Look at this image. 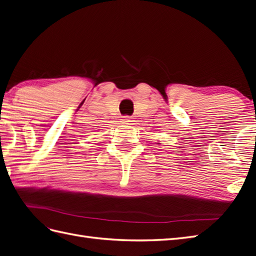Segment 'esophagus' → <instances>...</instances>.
Returning <instances> with one entry per match:
<instances>
[{
	"label": "esophagus",
	"instance_id": "obj_1",
	"mask_svg": "<svg viewBox=\"0 0 256 256\" xmlns=\"http://www.w3.org/2000/svg\"><path fill=\"white\" fill-rule=\"evenodd\" d=\"M122 121H123V123L124 124H130L133 122V120L130 118H128V116H124L123 118H122Z\"/></svg>",
	"mask_w": 256,
	"mask_h": 256
}]
</instances>
